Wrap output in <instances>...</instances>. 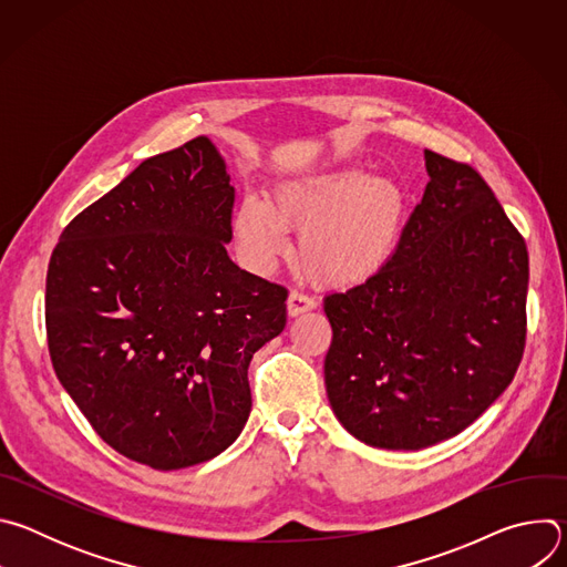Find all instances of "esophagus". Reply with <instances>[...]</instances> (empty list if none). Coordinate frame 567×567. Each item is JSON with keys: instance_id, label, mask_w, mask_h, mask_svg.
<instances>
[{"instance_id": "34e87169", "label": "esophagus", "mask_w": 567, "mask_h": 567, "mask_svg": "<svg viewBox=\"0 0 567 567\" xmlns=\"http://www.w3.org/2000/svg\"><path fill=\"white\" fill-rule=\"evenodd\" d=\"M313 307H316V300L311 296H307V293L291 291L289 298H287V313L289 316H300V313H305V311H309Z\"/></svg>"}]
</instances>
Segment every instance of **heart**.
Segmentation results:
<instances>
[{
	"mask_svg": "<svg viewBox=\"0 0 567 567\" xmlns=\"http://www.w3.org/2000/svg\"><path fill=\"white\" fill-rule=\"evenodd\" d=\"M406 217V193L357 166L280 182L267 204L249 197L233 217L237 245L258 271L289 249L287 228L302 230L298 262L320 287H354L390 260Z\"/></svg>",
	"mask_w": 567,
	"mask_h": 567,
	"instance_id": "1",
	"label": "heart"
}]
</instances>
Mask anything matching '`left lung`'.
Wrapping results in <instances>:
<instances>
[{"instance_id":"8db88e82","label":"left lung","mask_w":567,"mask_h":567,"mask_svg":"<svg viewBox=\"0 0 567 567\" xmlns=\"http://www.w3.org/2000/svg\"><path fill=\"white\" fill-rule=\"evenodd\" d=\"M429 184L379 274L326 298L330 406L357 440L420 451L462 433L525 350L529 258L471 166L424 150Z\"/></svg>"}]
</instances>
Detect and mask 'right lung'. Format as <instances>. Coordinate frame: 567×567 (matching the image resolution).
Returning <instances> with one entry per match:
<instances>
[{
  "mask_svg": "<svg viewBox=\"0 0 567 567\" xmlns=\"http://www.w3.org/2000/svg\"><path fill=\"white\" fill-rule=\"evenodd\" d=\"M235 188L208 136L145 158L62 230L47 274L53 370L94 431L158 471L226 451L287 289L226 254Z\"/></svg>",
  "mask_w": 567,
  "mask_h": 567,
  "instance_id": "1",
  "label": "right lung"
}]
</instances>
